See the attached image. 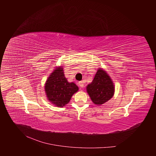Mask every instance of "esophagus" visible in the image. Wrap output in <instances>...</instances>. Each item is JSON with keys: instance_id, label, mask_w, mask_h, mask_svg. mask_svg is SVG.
Instances as JSON below:
<instances>
[{"instance_id": "34e87169", "label": "esophagus", "mask_w": 156, "mask_h": 156, "mask_svg": "<svg viewBox=\"0 0 156 156\" xmlns=\"http://www.w3.org/2000/svg\"><path fill=\"white\" fill-rule=\"evenodd\" d=\"M79 86L81 88L84 87V82L83 81H79Z\"/></svg>"}]
</instances>
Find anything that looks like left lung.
Here are the masks:
<instances>
[{"mask_svg":"<svg viewBox=\"0 0 156 156\" xmlns=\"http://www.w3.org/2000/svg\"><path fill=\"white\" fill-rule=\"evenodd\" d=\"M87 91L94 104L101 105L112 98L115 86L105 71L99 68L92 82L87 85Z\"/></svg>","mask_w":156,"mask_h":156,"instance_id":"8db88e82","label":"left lung"}]
</instances>
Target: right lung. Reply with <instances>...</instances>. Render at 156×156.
Segmentation results:
<instances>
[{
  "mask_svg": "<svg viewBox=\"0 0 156 156\" xmlns=\"http://www.w3.org/2000/svg\"><path fill=\"white\" fill-rule=\"evenodd\" d=\"M79 90L74 83H69L64 76L62 66L56 68L45 84L48 100L56 107H63L69 102L73 94Z\"/></svg>",
  "mask_w": 156,
  "mask_h": 156,
  "instance_id": "1",
  "label": "right lung"
}]
</instances>
